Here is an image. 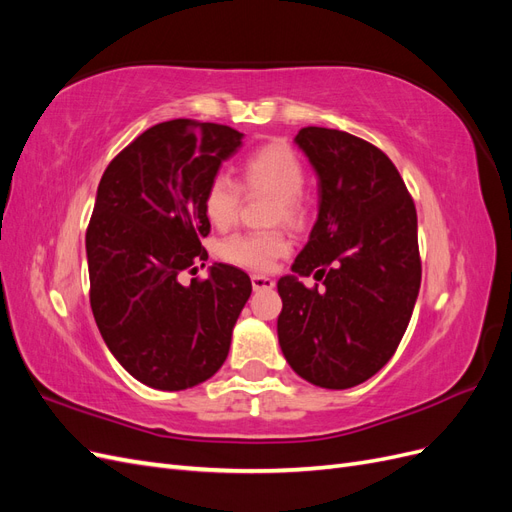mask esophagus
Returning a JSON list of instances; mask_svg holds the SVG:
<instances>
[{
	"instance_id": "34e87169",
	"label": "esophagus",
	"mask_w": 512,
	"mask_h": 512,
	"mask_svg": "<svg viewBox=\"0 0 512 512\" xmlns=\"http://www.w3.org/2000/svg\"><path fill=\"white\" fill-rule=\"evenodd\" d=\"M275 282L267 275H252V288L254 290H271Z\"/></svg>"
}]
</instances>
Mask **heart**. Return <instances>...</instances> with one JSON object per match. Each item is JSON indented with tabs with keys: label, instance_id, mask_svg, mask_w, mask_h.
<instances>
[{
	"label": "heart",
	"instance_id": "heart-1",
	"mask_svg": "<svg viewBox=\"0 0 512 512\" xmlns=\"http://www.w3.org/2000/svg\"><path fill=\"white\" fill-rule=\"evenodd\" d=\"M239 177L245 192L275 196L273 222L303 226L307 211L301 192L307 181V170L299 153L290 145L267 143L256 147L241 160ZM241 188L226 175L209 179L203 192V211L213 226L226 228L237 220ZM288 247L290 243L282 232H237L222 241L220 256L232 265L267 271L277 258L288 252Z\"/></svg>",
	"mask_w": 512,
	"mask_h": 512
}]
</instances>
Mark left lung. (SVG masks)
Wrapping results in <instances>:
<instances>
[{
	"label": "left lung",
	"instance_id": "1",
	"mask_svg": "<svg viewBox=\"0 0 512 512\" xmlns=\"http://www.w3.org/2000/svg\"><path fill=\"white\" fill-rule=\"evenodd\" d=\"M294 143L318 175V220L277 282L288 365L322 389H350L389 363L421 288L416 209L395 164L342 130L309 126ZM315 273L322 291L301 276Z\"/></svg>",
	"mask_w": 512,
	"mask_h": 512
}]
</instances>
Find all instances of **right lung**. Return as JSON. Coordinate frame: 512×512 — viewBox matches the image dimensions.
I'll return each mask as SVG.
<instances>
[{
	"mask_svg": "<svg viewBox=\"0 0 512 512\" xmlns=\"http://www.w3.org/2000/svg\"><path fill=\"white\" fill-rule=\"evenodd\" d=\"M241 141L220 123L164 121L134 138L100 179L85 235L91 312L119 365L151 389L209 380L252 294L250 275L222 262L207 280L179 282L207 260L203 192Z\"/></svg>",
	"mask_w": 512,
	"mask_h": 512,
	"instance_id": "right-lung-1",
	"label": "right lung"
}]
</instances>
